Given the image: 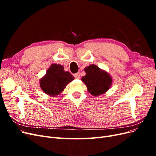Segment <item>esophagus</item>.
Here are the masks:
<instances>
[{
    "instance_id": "esophagus-1",
    "label": "esophagus",
    "mask_w": 156,
    "mask_h": 156,
    "mask_svg": "<svg viewBox=\"0 0 156 156\" xmlns=\"http://www.w3.org/2000/svg\"><path fill=\"white\" fill-rule=\"evenodd\" d=\"M74 77L75 79H80V77H80V73H79L74 74Z\"/></svg>"
}]
</instances>
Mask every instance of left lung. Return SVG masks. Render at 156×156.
Segmentation results:
<instances>
[{
	"instance_id": "left-lung-1",
	"label": "left lung",
	"mask_w": 156,
	"mask_h": 156,
	"mask_svg": "<svg viewBox=\"0 0 156 156\" xmlns=\"http://www.w3.org/2000/svg\"><path fill=\"white\" fill-rule=\"evenodd\" d=\"M84 70L86 75L82 77L81 80L91 95L100 96L110 89L112 79L106 71L100 69L94 64L90 65Z\"/></svg>"
}]
</instances>
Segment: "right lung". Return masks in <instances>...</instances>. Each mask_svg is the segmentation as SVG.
<instances>
[{
	"instance_id": "add662e5",
	"label": "right lung",
	"mask_w": 156,
	"mask_h": 156,
	"mask_svg": "<svg viewBox=\"0 0 156 156\" xmlns=\"http://www.w3.org/2000/svg\"><path fill=\"white\" fill-rule=\"evenodd\" d=\"M74 80L69 72H65L60 64H52L44 76L40 80V85L46 94L55 97L60 95L67 84Z\"/></svg>"
}]
</instances>
